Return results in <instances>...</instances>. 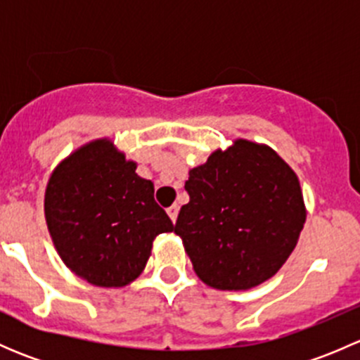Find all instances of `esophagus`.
Returning <instances> with one entry per match:
<instances>
[{
    "instance_id": "esophagus-1",
    "label": "esophagus",
    "mask_w": 360,
    "mask_h": 360,
    "mask_svg": "<svg viewBox=\"0 0 360 360\" xmlns=\"http://www.w3.org/2000/svg\"><path fill=\"white\" fill-rule=\"evenodd\" d=\"M167 214H169V216H170V219H172V223H176L177 214H179V205H177V203H174V205H170L169 209H167Z\"/></svg>"
}]
</instances>
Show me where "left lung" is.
<instances>
[{
  "instance_id": "8db88e82",
  "label": "left lung",
  "mask_w": 360,
  "mask_h": 360,
  "mask_svg": "<svg viewBox=\"0 0 360 360\" xmlns=\"http://www.w3.org/2000/svg\"><path fill=\"white\" fill-rule=\"evenodd\" d=\"M174 233L203 284L248 291L274 277L307 221L296 172L266 144L235 139L190 170Z\"/></svg>"
}]
</instances>
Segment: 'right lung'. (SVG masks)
<instances>
[{"label": "right lung", "mask_w": 360, "mask_h": 360, "mask_svg": "<svg viewBox=\"0 0 360 360\" xmlns=\"http://www.w3.org/2000/svg\"><path fill=\"white\" fill-rule=\"evenodd\" d=\"M110 137L76 148L52 170L45 221L53 248L76 277L125 288L143 274L160 233L174 230L155 186Z\"/></svg>", "instance_id": "obj_1"}]
</instances>
